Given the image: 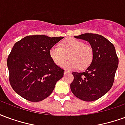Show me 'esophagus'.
Returning <instances> with one entry per match:
<instances>
[{"instance_id":"1","label":"esophagus","mask_w":125,"mask_h":125,"mask_svg":"<svg viewBox=\"0 0 125 125\" xmlns=\"http://www.w3.org/2000/svg\"><path fill=\"white\" fill-rule=\"evenodd\" d=\"M70 72H69V71L68 70H65L64 71V74H66V73H70Z\"/></svg>"}]
</instances>
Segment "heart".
I'll return each mask as SVG.
<instances>
[{
	"mask_svg": "<svg viewBox=\"0 0 125 125\" xmlns=\"http://www.w3.org/2000/svg\"><path fill=\"white\" fill-rule=\"evenodd\" d=\"M69 56V60L63 67L70 69L84 70L90 65L94 59V49L89 45L77 39H69L61 45H55L49 50V55L57 65L63 64Z\"/></svg>",
	"mask_w": 125,
	"mask_h": 125,
	"instance_id": "obj_1",
	"label": "heart"
}]
</instances>
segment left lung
<instances>
[{
  "label": "left lung",
  "mask_w": 125,
  "mask_h": 125,
  "mask_svg": "<svg viewBox=\"0 0 125 125\" xmlns=\"http://www.w3.org/2000/svg\"><path fill=\"white\" fill-rule=\"evenodd\" d=\"M75 37L89 42L94 49V59L85 72H72L71 90L82 100H96L113 86L118 65L115 48L107 39L98 34L84 33Z\"/></svg>",
  "instance_id": "obj_1"
}]
</instances>
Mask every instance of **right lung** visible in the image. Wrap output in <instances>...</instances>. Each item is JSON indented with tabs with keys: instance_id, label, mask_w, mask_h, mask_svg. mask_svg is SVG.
<instances>
[{
	"instance_id": "1",
	"label": "right lung",
	"mask_w": 125,
	"mask_h": 125,
	"mask_svg": "<svg viewBox=\"0 0 125 125\" xmlns=\"http://www.w3.org/2000/svg\"><path fill=\"white\" fill-rule=\"evenodd\" d=\"M63 38L34 35L15 43L7 58V66L10 86L19 96L39 102L52 94L64 70L53 62L49 50Z\"/></svg>"
}]
</instances>
